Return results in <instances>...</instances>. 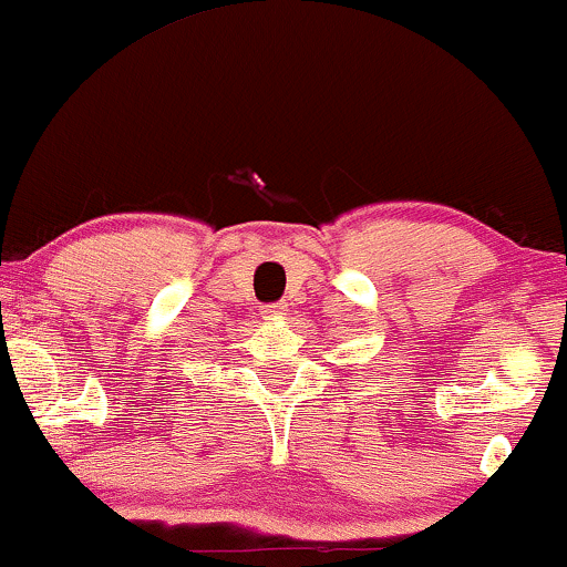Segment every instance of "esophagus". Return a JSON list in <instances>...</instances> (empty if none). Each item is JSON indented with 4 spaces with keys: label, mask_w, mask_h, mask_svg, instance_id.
I'll return each mask as SVG.
<instances>
[{
    "label": "esophagus",
    "mask_w": 567,
    "mask_h": 567,
    "mask_svg": "<svg viewBox=\"0 0 567 567\" xmlns=\"http://www.w3.org/2000/svg\"><path fill=\"white\" fill-rule=\"evenodd\" d=\"M262 316H265V320H281V318L289 316V305H286V302L265 305L262 307Z\"/></svg>",
    "instance_id": "esophagus-1"
}]
</instances>
